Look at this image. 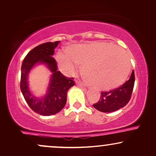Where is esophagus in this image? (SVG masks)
I'll return each instance as SVG.
<instances>
[{"mask_svg": "<svg viewBox=\"0 0 156 156\" xmlns=\"http://www.w3.org/2000/svg\"><path fill=\"white\" fill-rule=\"evenodd\" d=\"M76 83L78 86H79V87H84V84H83V83H80V82L78 81V80H77V81H76Z\"/></svg>", "mask_w": 156, "mask_h": 156, "instance_id": "1", "label": "esophagus"}]
</instances>
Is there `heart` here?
<instances>
[{"label": "heart", "instance_id": "1", "mask_svg": "<svg viewBox=\"0 0 156 156\" xmlns=\"http://www.w3.org/2000/svg\"><path fill=\"white\" fill-rule=\"evenodd\" d=\"M55 59L62 72L72 75L77 64L82 65V76L92 87L110 90L122 85L130 73L128 55L121 48L104 42L73 44L66 53L58 52Z\"/></svg>", "mask_w": 156, "mask_h": 156}]
</instances>
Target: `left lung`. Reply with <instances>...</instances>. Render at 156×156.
<instances>
[{
    "instance_id": "1",
    "label": "left lung",
    "mask_w": 156,
    "mask_h": 156,
    "mask_svg": "<svg viewBox=\"0 0 156 156\" xmlns=\"http://www.w3.org/2000/svg\"><path fill=\"white\" fill-rule=\"evenodd\" d=\"M135 76L134 71L131 73L129 80H127L121 87L109 91L101 92L100 101L93 105L94 108L101 112H112L123 108L127 105L133 92Z\"/></svg>"
}]
</instances>
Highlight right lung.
<instances>
[{
  "mask_svg": "<svg viewBox=\"0 0 156 156\" xmlns=\"http://www.w3.org/2000/svg\"><path fill=\"white\" fill-rule=\"evenodd\" d=\"M59 42H46L32 49L25 57L21 67L20 89L23 95L30 108L42 116L53 115L62 110L67 102L68 90L75 85L73 78H68L57 70L56 62L53 55ZM39 64L45 65L51 76L46 94L36 97L30 89L28 76L31 69Z\"/></svg>",
  "mask_w": 156,
  "mask_h": 156,
  "instance_id": "right-lung-1",
  "label": "right lung"
}]
</instances>
